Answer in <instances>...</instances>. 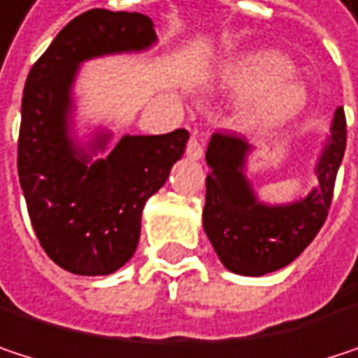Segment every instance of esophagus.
<instances>
[{
    "label": "esophagus",
    "mask_w": 358,
    "mask_h": 358,
    "mask_svg": "<svg viewBox=\"0 0 358 358\" xmlns=\"http://www.w3.org/2000/svg\"><path fill=\"white\" fill-rule=\"evenodd\" d=\"M202 156H204V148H202L200 139H198V137H192V139H189V143H187V158H192V160H200Z\"/></svg>",
    "instance_id": "esophagus-1"
}]
</instances>
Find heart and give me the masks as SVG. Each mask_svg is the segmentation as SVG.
Returning <instances> with one entry per match:
<instances>
[{
  "label": "heart",
  "mask_w": 358,
  "mask_h": 358,
  "mask_svg": "<svg viewBox=\"0 0 358 358\" xmlns=\"http://www.w3.org/2000/svg\"><path fill=\"white\" fill-rule=\"evenodd\" d=\"M287 69L289 60L285 56L273 50H265L248 56L231 71L229 83L238 91H250L273 81L244 114L246 127L273 129L302 114L308 103V90L302 81L285 75Z\"/></svg>",
  "instance_id": "b5f03b06"
}]
</instances>
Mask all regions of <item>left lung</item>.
<instances>
[{
    "mask_svg": "<svg viewBox=\"0 0 358 358\" xmlns=\"http://www.w3.org/2000/svg\"><path fill=\"white\" fill-rule=\"evenodd\" d=\"M346 150L344 108H336L313 171L317 185L302 198L271 204L248 177L252 148L234 135L215 133L206 148V204L202 225L223 267L261 277L296 261L325 223L338 169Z\"/></svg>",
    "mask_w": 358,
    "mask_h": 358,
    "instance_id": "left-lung-1",
    "label": "left lung"
}]
</instances>
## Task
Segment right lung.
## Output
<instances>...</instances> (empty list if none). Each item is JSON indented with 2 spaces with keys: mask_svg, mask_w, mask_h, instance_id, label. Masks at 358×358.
<instances>
[{
  "mask_svg": "<svg viewBox=\"0 0 358 358\" xmlns=\"http://www.w3.org/2000/svg\"><path fill=\"white\" fill-rule=\"evenodd\" d=\"M154 22L137 12L90 10L71 20L35 62L22 93L18 177L45 255L75 275H110L131 261L145 202L166 183L189 133L122 135L77 127L75 83L95 58L156 45Z\"/></svg>",
  "mask_w": 358,
  "mask_h": 358,
  "instance_id": "obj_1",
  "label": "right lung"
}]
</instances>
